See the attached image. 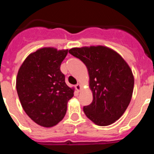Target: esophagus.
<instances>
[{
    "mask_svg": "<svg viewBox=\"0 0 154 154\" xmlns=\"http://www.w3.org/2000/svg\"><path fill=\"white\" fill-rule=\"evenodd\" d=\"M75 88H76V90H77V91H80V90H81V88H82V87H81V85H80V84H77V85L75 86Z\"/></svg>",
    "mask_w": 154,
    "mask_h": 154,
    "instance_id": "34e87169",
    "label": "esophagus"
}]
</instances>
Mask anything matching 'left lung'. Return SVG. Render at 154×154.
<instances>
[{
  "instance_id": "1",
  "label": "left lung",
  "mask_w": 154,
  "mask_h": 154,
  "mask_svg": "<svg viewBox=\"0 0 154 154\" xmlns=\"http://www.w3.org/2000/svg\"><path fill=\"white\" fill-rule=\"evenodd\" d=\"M69 53L88 70L93 100L84 107L87 117L100 126L114 123L124 114L132 97L134 79L128 64L119 53L103 45L73 48Z\"/></svg>"
}]
</instances>
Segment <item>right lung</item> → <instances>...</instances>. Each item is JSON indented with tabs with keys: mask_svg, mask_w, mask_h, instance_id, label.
<instances>
[{
	"mask_svg": "<svg viewBox=\"0 0 154 154\" xmlns=\"http://www.w3.org/2000/svg\"><path fill=\"white\" fill-rule=\"evenodd\" d=\"M68 50L42 48L31 53L19 69L16 87L22 107L36 124L51 128L67 112L74 89L66 84L60 70Z\"/></svg>",
	"mask_w": 154,
	"mask_h": 154,
	"instance_id": "add662e5",
	"label": "right lung"
}]
</instances>
